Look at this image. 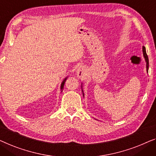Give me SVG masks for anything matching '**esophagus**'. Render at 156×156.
I'll return each instance as SVG.
<instances>
[{"label": "esophagus", "mask_w": 156, "mask_h": 156, "mask_svg": "<svg viewBox=\"0 0 156 156\" xmlns=\"http://www.w3.org/2000/svg\"><path fill=\"white\" fill-rule=\"evenodd\" d=\"M86 73V69L83 66H79L76 69V74L78 78H83Z\"/></svg>", "instance_id": "obj_1"}]
</instances>
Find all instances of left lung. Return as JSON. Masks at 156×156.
Instances as JSON below:
<instances>
[{"mask_svg":"<svg viewBox=\"0 0 156 156\" xmlns=\"http://www.w3.org/2000/svg\"><path fill=\"white\" fill-rule=\"evenodd\" d=\"M143 54H144V58H145V61H146V71H147V72H148V66H149L148 57V55H147V54H146V47H143ZM81 87H82V86H81ZM82 92H83V97H84V93H83V90H82Z\"/></svg>","mask_w":156,"mask_h":156,"instance_id":"obj_1","label":"left lung"}]
</instances>
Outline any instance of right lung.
Here are the masks:
<instances>
[{"instance_id": "right-lung-1", "label": "right lung", "mask_w": 156, "mask_h": 156, "mask_svg": "<svg viewBox=\"0 0 156 156\" xmlns=\"http://www.w3.org/2000/svg\"><path fill=\"white\" fill-rule=\"evenodd\" d=\"M66 79H67V77H66V78H65L64 80H63V82L61 83V92L63 91V85H64V83H65V82H66Z\"/></svg>"}]
</instances>
